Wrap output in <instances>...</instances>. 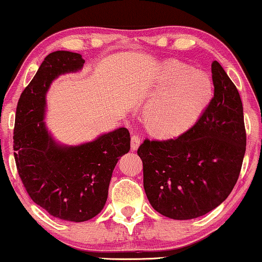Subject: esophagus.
Segmentation results:
<instances>
[{"instance_id": "obj_1", "label": "esophagus", "mask_w": 262, "mask_h": 262, "mask_svg": "<svg viewBox=\"0 0 262 262\" xmlns=\"http://www.w3.org/2000/svg\"><path fill=\"white\" fill-rule=\"evenodd\" d=\"M140 142H141V139H140L139 135H133L130 138V147L133 150L138 149L140 146Z\"/></svg>"}]
</instances>
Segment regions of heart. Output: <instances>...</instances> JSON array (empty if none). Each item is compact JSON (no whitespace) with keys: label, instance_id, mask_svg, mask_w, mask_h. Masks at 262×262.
<instances>
[{"label":"heart","instance_id":"1","mask_svg":"<svg viewBox=\"0 0 262 262\" xmlns=\"http://www.w3.org/2000/svg\"><path fill=\"white\" fill-rule=\"evenodd\" d=\"M156 83L159 93L143 108L142 121L147 132L157 138H171L186 132L213 97L210 77L183 62L165 61Z\"/></svg>","mask_w":262,"mask_h":262}]
</instances>
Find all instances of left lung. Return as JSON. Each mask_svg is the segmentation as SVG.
Here are the masks:
<instances>
[{
    "mask_svg": "<svg viewBox=\"0 0 262 262\" xmlns=\"http://www.w3.org/2000/svg\"><path fill=\"white\" fill-rule=\"evenodd\" d=\"M211 73L213 97L197 122L178 138L146 139L138 149L146 196L168 219L211 211L240 176L247 142L241 97L219 61L211 64Z\"/></svg>",
    "mask_w": 262,
    "mask_h": 262,
    "instance_id": "1",
    "label": "left lung"
}]
</instances>
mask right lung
Instances as JSON below:
<instances>
[{
	"instance_id": "right-lung-1",
	"label": "right lung",
	"mask_w": 262,
	"mask_h": 262,
	"mask_svg": "<svg viewBox=\"0 0 262 262\" xmlns=\"http://www.w3.org/2000/svg\"><path fill=\"white\" fill-rule=\"evenodd\" d=\"M79 53L56 51L40 65L22 91L14 126V157L26 191L50 215L84 222L101 212L117 160L130 149L127 128L106 133L79 146L59 145L43 122L46 93L60 75L77 72Z\"/></svg>"
}]
</instances>
